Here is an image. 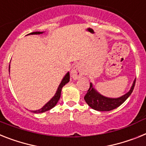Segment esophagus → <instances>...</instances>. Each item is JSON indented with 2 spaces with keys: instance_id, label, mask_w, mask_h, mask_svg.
<instances>
[{
  "instance_id": "esophagus-1",
  "label": "esophagus",
  "mask_w": 146,
  "mask_h": 146,
  "mask_svg": "<svg viewBox=\"0 0 146 146\" xmlns=\"http://www.w3.org/2000/svg\"><path fill=\"white\" fill-rule=\"evenodd\" d=\"M70 74L72 79H75V80L79 79L83 75V70L79 64H77L73 67V68L71 70Z\"/></svg>"
}]
</instances>
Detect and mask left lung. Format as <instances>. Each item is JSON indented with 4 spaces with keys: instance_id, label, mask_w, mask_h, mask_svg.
Segmentation results:
<instances>
[{
    "instance_id": "left-lung-1",
    "label": "left lung",
    "mask_w": 146,
    "mask_h": 146,
    "mask_svg": "<svg viewBox=\"0 0 146 146\" xmlns=\"http://www.w3.org/2000/svg\"><path fill=\"white\" fill-rule=\"evenodd\" d=\"M136 79L133 80L132 86L128 93L122 95L118 98H110L100 94L97 90L94 88V85L90 82V88L88 90V93L84 96V99L86 103L91 108L99 111H109L117 108L120 106L130 96L133 90L135 85Z\"/></svg>"
}]
</instances>
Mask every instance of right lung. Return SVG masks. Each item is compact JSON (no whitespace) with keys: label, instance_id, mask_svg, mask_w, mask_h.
<instances>
[{"label":"right lung","instance_id":"1","mask_svg":"<svg viewBox=\"0 0 146 146\" xmlns=\"http://www.w3.org/2000/svg\"><path fill=\"white\" fill-rule=\"evenodd\" d=\"M43 33H44V32H33V33H31L28 34V35H40V34H42ZM10 69V66H9V70ZM70 81V73L69 72H67V73L65 74V76H64V78L62 79V82L59 84L58 87V89L56 90V94L51 100L50 101H48L45 104L41 109H39V110H36V111H30L32 112L35 113H44L45 111H47L50 109H52V108H54L55 106L56 105L57 102L59 100L60 97H61V93H62V89L64 85H65L67 83L69 82Z\"/></svg>","mask_w":146,"mask_h":146}]
</instances>
